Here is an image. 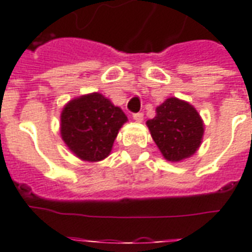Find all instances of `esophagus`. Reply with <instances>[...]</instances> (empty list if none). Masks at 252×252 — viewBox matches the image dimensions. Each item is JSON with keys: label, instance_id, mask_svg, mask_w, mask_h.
Wrapping results in <instances>:
<instances>
[{"label": "esophagus", "instance_id": "34e87169", "mask_svg": "<svg viewBox=\"0 0 252 252\" xmlns=\"http://www.w3.org/2000/svg\"><path fill=\"white\" fill-rule=\"evenodd\" d=\"M132 116H133V119L136 122H142V120H144V114H142V112H134Z\"/></svg>", "mask_w": 252, "mask_h": 252}]
</instances>
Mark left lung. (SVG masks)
Segmentation results:
<instances>
[{"instance_id":"8db88e82","label":"left lung","mask_w":252,"mask_h":252,"mask_svg":"<svg viewBox=\"0 0 252 252\" xmlns=\"http://www.w3.org/2000/svg\"><path fill=\"white\" fill-rule=\"evenodd\" d=\"M154 142L167 161H182L195 153L203 138V120L187 102L168 98L146 122Z\"/></svg>"}]
</instances>
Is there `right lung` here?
I'll use <instances>...</instances> for the list:
<instances>
[{"label": "right lung", "instance_id": "right-lung-1", "mask_svg": "<svg viewBox=\"0 0 252 252\" xmlns=\"http://www.w3.org/2000/svg\"><path fill=\"white\" fill-rule=\"evenodd\" d=\"M126 114L102 94L73 99L61 114V136L68 148L84 161L96 162L110 154Z\"/></svg>", "mask_w": 252, "mask_h": 252}]
</instances>
